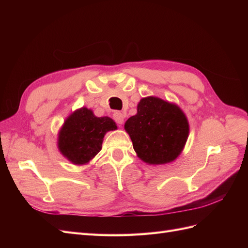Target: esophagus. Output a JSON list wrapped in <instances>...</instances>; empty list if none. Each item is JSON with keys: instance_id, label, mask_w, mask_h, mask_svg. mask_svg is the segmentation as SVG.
Returning <instances> with one entry per match:
<instances>
[{"instance_id": "1", "label": "esophagus", "mask_w": 248, "mask_h": 248, "mask_svg": "<svg viewBox=\"0 0 248 248\" xmlns=\"http://www.w3.org/2000/svg\"><path fill=\"white\" fill-rule=\"evenodd\" d=\"M114 119H115V121H116L118 124L122 125V124L124 123L125 116L122 114L121 111H115V112H114Z\"/></svg>"}]
</instances>
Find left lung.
<instances>
[{"mask_svg":"<svg viewBox=\"0 0 248 248\" xmlns=\"http://www.w3.org/2000/svg\"><path fill=\"white\" fill-rule=\"evenodd\" d=\"M124 128L139 158L150 166L172 162L182 153L189 136V123L176 103L148 96L138 104L137 115Z\"/></svg>","mask_w":248,"mask_h":248,"instance_id":"1","label":"left lung"}]
</instances>
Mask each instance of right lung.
<instances>
[{
  "label": "right lung",
  "instance_id": "right-lung-1",
  "mask_svg": "<svg viewBox=\"0 0 248 248\" xmlns=\"http://www.w3.org/2000/svg\"><path fill=\"white\" fill-rule=\"evenodd\" d=\"M117 128L109 117H96L82 107L66 118L58 133V149L71 163L84 166L99 153L106 133Z\"/></svg>",
  "mask_w": 248,
  "mask_h": 248
}]
</instances>
